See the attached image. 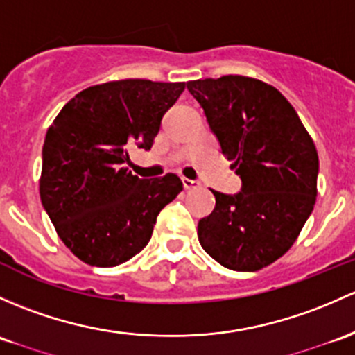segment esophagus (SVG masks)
Segmentation results:
<instances>
[{
    "mask_svg": "<svg viewBox=\"0 0 355 355\" xmlns=\"http://www.w3.org/2000/svg\"><path fill=\"white\" fill-rule=\"evenodd\" d=\"M182 184H184V187H185V190H196V189H199L200 187V184L197 180H190V178H182Z\"/></svg>",
    "mask_w": 355,
    "mask_h": 355,
    "instance_id": "obj_1",
    "label": "esophagus"
}]
</instances>
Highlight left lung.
I'll list each match as a JSON object with an SVG mask.
<instances>
[{
  "mask_svg": "<svg viewBox=\"0 0 355 355\" xmlns=\"http://www.w3.org/2000/svg\"><path fill=\"white\" fill-rule=\"evenodd\" d=\"M223 155L241 178L234 196L197 226L200 246L223 267L255 272L281 259L316 200L318 153L286 96L255 78L227 74L187 83Z\"/></svg>",
  "mask_w": 355,
  "mask_h": 355,
  "instance_id": "left-lung-1",
  "label": "left lung"
}]
</instances>
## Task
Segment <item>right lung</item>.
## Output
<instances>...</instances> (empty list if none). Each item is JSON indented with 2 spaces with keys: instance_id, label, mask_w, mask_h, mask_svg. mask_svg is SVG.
I'll list each match as a JSON object with an SVG mask.
<instances>
[{
  "instance_id": "1",
  "label": "right lung",
  "mask_w": 355,
  "mask_h": 355,
  "mask_svg": "<svg viewBox=\"0 0 355 355\" xmlns=\"http://www.w3.org/2000/svg\"><path fill=\"white\" fill-rule=\"evenodd\" d=\"M185 83L119 80L71 98L47 130L40 200L71 252L88 266L128 262L151 240L159 211L184 190L173 173L139 178L129 146L149 149Z\"/></svg>"
}]
</instances>
